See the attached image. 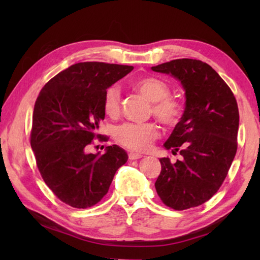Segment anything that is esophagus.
<instances>
[{
    "label": "esophagus",
    "mask_w": 260,
    "mask_h": 260,
    "mask_svg": "<svg viewBox=\"0 0 260 260\" xmlns=\"http://www.w3.org/2000/svg\"><path fill=\"white\" fill-rule=\"evenodd\" d=\"M141 157H143V155H142V154H139V153H129L128 154L129 159H139Z\"/></svg>",
    "instance_id": "34e87169"
}]
</instances>
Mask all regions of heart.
Returning <instances> with one entry per match:
<instances>
[{
  "instance_id": "b5f03b06",
  "label": "heart",
  "mask_w": 260,
  "mask_h": 260,
  "mask_svg": "<svg viewBox=\"0 0 260 260\" xmlns=\"http://www.w3.org/2000/svg\"><path fill=\"white\" fill-rule=\"evenodd\" d=\"M134 87L152 103V113L164 125L178 123L182 115L181 104L170 96V86L156 77H144L135 81ZM104 112L116 117L120 112L119 90L116 86L107 88L103 101ZM158 137V129L153 123H125L118 126L115 139L119 144L133 151H146Z\"/></svg>"
}]
</instances>
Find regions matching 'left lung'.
<instances>
[{"mask_svg": "<svg viewBox=\"0 0 260 260\" xmlns=\"http://www.w3.org/2000/svg\"><path fill=\"white\" fill-rule=\"evenodd\" d=\"M152 70L174 77L185 91L184 113L164 143L183 158L174 164L159 158L156 192L174 210L198 207L219 190L235 158L238 105L217 71L200 60L176 59Z\"/></svg>", "mask_w": 260, "mask_h": 260, "instance_id": "left-lung-1", "label": "left lung"}]
</instances>
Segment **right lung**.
Returning a JSON list of instances; mask_svg holds the SVG:
<instances>
[{
	"instance_id": "obj_1",
	"label": "right lung",
	"mask_w": 260,
	"mask_h": 260,
	"mask_svg": "<svg viewBox=\"0 0 260 260\" xmlns=\"http://www.w3.org/2000/svg\"><path fill=\"white\" fill-rule=\"evenodd\" d=\"M133 66L79 62L54 76L42 88L32 116L31 147L46 184L66 204L86 209L102 200L128 156L107 146L104 154L85 148L105 118V91ZM99 135H97L98 137Z\"/></svg>"
}]
</instances>
